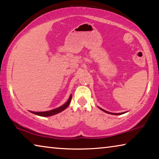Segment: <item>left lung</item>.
<instances>
[{
  "mask_svg": "<svg viewBox=\"0 0 159 159\" xmlns=\"http://www.w3.org/2000/svg\"><path fill=\"white\" fill-rule=\"evenodd\" d=\"M99 108L101 109L102 111H104V112H106V113H107V114H114V115H120V114H124V113H126V112H121V113H111V112H109V111H106V110H104V109H101L100 108V107H99Z\"/></svg>",
  "mask_w": 159,
  "mask_h": 159,
  "instance_id": "obj_1",
  "label": "left lung"
}]
</instances>
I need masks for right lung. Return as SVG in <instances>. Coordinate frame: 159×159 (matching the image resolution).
Here are the masks:
<instances>
[{
    "label": "right lung",
    "instance_id": "obj_1",
    "mask_svg": "<svg viewBox=\"0 0 159 159\" xmlns=\"http://www.w3.org/2000/svg\"><path fill=\"white\" fill-rule=\"evenodd\" d=\"M71 99H72V94H70V96L67 101L64 104L62 105V106L58 107V108L52 109V110H50V111H30L31 113L35 114V115L40 116H50L55 115V114H57L61 111H64L65 109L70 105Z\"/></svg>",
    "mask_w": 159,
    "mask_h": 159
}]
</instances>
